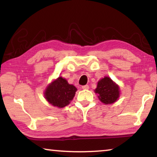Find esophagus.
<instances>
[{"label":"esophagus","instance_id":"1","mask_svg":"<svg viewBox=\"0 0 157 157\" xmlns=\"http://www.w3.org/2000/svg\"><path fill=\"white\" fill-rule=\"evenodd\" d=\"M82 89H89V85H84V86H82Z\"/></svg>","mask_w":157,"mask_h":157}]
</instances>
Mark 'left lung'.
Wrapping results in <instances>:
<instances>
[{
  "mask_svg": "<svg viewBox=\"0 0 157 157\" xmlns=\"http://www.w3.org/2000/svg\"><path fill=\"white\" fill-rule=\"evenodd\" d=\"M95 92L98 94L101 102L104 104H112L119 97V87L108 77L102 78L98 82Z\"/></svg>",
  "mask_w": 157,
  "mask_h": 157,
  "instance_id": "left-lung-1",
  "label": "left lung"
}]
</instances>
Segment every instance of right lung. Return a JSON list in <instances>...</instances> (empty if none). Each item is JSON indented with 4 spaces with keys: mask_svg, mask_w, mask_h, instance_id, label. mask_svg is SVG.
I'll return each mask as SVG.
<instances>
[{
    "mask_svg": "<svg viewBox=\"0 0 157 157\" xmlns=\"http://www.w3.org/2000/svg\"><path fill=\"white\" fill-rule=\"evenodd\" d=\"M77 89L69 84L62 77L52 82L45 91V98L52 105L59 108L64 107L75 96Z\"/></svg>",
    "mask_w": 157,
    "mask_h": 157,
    "instance_id": "right-lung-1",
    "label": "right lung"
}]
</instances>
